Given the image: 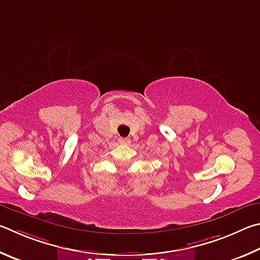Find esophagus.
I'll return each instance as SVG.
<instances>
[{"instance_id": "34e87169", "label": "esophagus", "mask_w": 260, "mask_h": 260, "mask_svg": "<svg viewBox=\"0 0 260 260\" xmlns=\"http://www.w3.org/2000/svg\"><path fill=\"white\" fill-rule=\"evenodd\" d=\"M118 143L123 144V145H127V144L130 143V139H127V138H118Z\"/></svg>"}]
</instances>
